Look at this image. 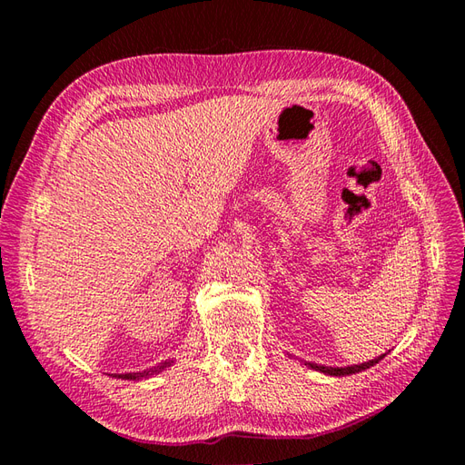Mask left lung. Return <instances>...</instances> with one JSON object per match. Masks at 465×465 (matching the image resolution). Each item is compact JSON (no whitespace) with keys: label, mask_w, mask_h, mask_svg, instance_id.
Here are the masks:
<instances>
[{"label":"left lung","mask_w":465,"mask_h":465,"mask_svg":"<svg viewBox=\"0 0 465 465\" xmlns=\"http://www.w3.org/2000/svg\"><path fill=\"white\" fill-rule=\"evenodd\" d=\"M384 355H380L372 361H367V362H361V364H351V367H326V364H316V362H306L308 367H311L312 371H318V372H323V374H330V376H349V374H357L361 371H367L371 367H374V364L378 361H382Z\"/></svg>","instance_id":"left-lung-1"}]
</instances>
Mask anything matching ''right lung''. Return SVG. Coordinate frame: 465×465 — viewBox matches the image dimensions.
Wrapping results in <instances>:
<instances>
[{
    "mask_svg": "<svg viewBox=\"0 0 465 465\" xmlns=\"http://www.w3.org/2000/svg\"><path fill=\"white\" fill-rule=\"evenodd\" d=\"M173 364V361H164V362H161V364H157V367H153V369H147V371H139V372H125V374H114L112 378H122V380H142V378H149V376H153V374H159V372H163L164 369H168Z\"/></svg>",
    "mask_w": 465,
    "mask_h": 465,
    "instance_id": "add662e5",
    "label": "right lung"
}]
</instances>
